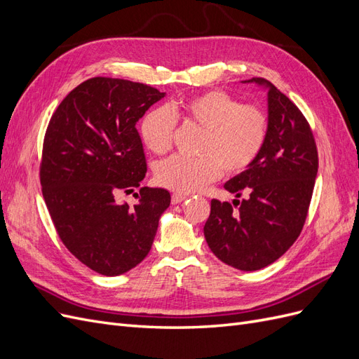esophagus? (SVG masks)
I'll return each mask as SVG.
<instances>
[{"mask_svg":"<svg viewBox=\"0 0 359 359\" xmlns=\"http://www.w3.org/2000/svg\"><path fill=\"white\" fill-rule=\"evenodd\" d=\"M186 198H187L186 194H181V193H173V194H172V199H170V201H172V203H173V205H177V203H181V202H182L184 199H186Z\"/></svg>","mask_w":359,"mask_h":359,"instance_id":"34e87169","label":"esophagus"}]
</instances>
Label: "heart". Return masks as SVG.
<instances>
[{
  "label": "heart",
  "instance_id": "heart-1",
  "mask_svg": "<svg viewBox=\"0 0 359 359\" xmlns=\"http://www.w3.org/2000/svg\"><path fill=\"white\" fill-rule=\"evenodd\" d=\"M177 119L202 128L198 157L173 156L156 170L160 186L193 193L219 180L224 172L236 175L253 165L269 136V116L256 104H241L220 90L205 91L169 107L148 111L139 126L140 137L154 154L172 147Z\"/></svg>",
  "mask_w": 359,
  "mask_h": 359
}]
</instances>
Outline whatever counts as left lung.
Here are the masks:
<instances>
[{"instance_id": "left-lung-1", "label": "left lung", "mask_w": 359, "mask_h": 359, "mask_svg": "<svg viewBox=\"0 0 359 359\" xmlns=\"http://www.w3.org/2000/svg\"><path fill=\"white\" fill-rule=\"evenodd\" d=\"M268 90L269 136L255 163L224 184L241 198L232 203L211 201L203 226L211 252L226 265L257 271L283 256L306 223L319 158L306 116L262 79L244 81Z\"/></svg>"}]
</instances>
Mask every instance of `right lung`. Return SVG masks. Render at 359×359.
I'll return each mask as SVG.
<instances>
[{
  "label": "right lung",
  "mask_w": 359,
  "mask_h": 359,
  "mask_svg": "<svg viewBox=\"0 0 359 359\" xmlns=\"http://www.w3.org/2000/svg\"><path fill=\"white\" fill-rule=\"evenodd\" d=\"M165 97L153 86L93 78L76 86L53 112L40 163L43 198L69 252L102 276L124 274L149 253L165 189L142 187L137 203H116L145 178L147 160L136 123Z\"/></svg>",
  "instance_id": "obj_1"
}]
</instances>
